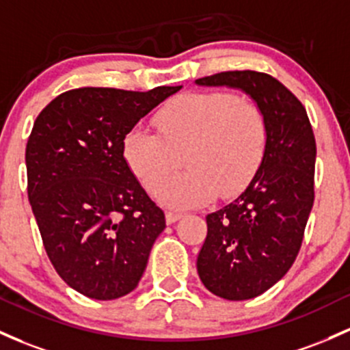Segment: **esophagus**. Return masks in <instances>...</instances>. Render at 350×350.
I'll return each mask as SVG.
<instances>
[{"instance_id": "esophagus-1", "label": "esophagus", "mask_w": 350, "mask_h": 350, "mask_svg": "<svg viewBox=\"0 0 350 350\" xmlns=\"http://www.w3.org/2000/svg\"><path fill=\"white\" fill-rule=\"evenodd\" d=\"M181 216H183V214L174 213V211H167V213H166L167 224H172V222H176V221H178V219H181Z\"/></svg>"}]
</instances>
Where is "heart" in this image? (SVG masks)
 <instances>
[{"label": "heart", "mask_w": 350, "mask_h": 350, "mask_svg": "<svg viewBox=\"0 0 350 350\" xmlns=\"http://www.w3.org/2000/svg\"><path fill=\"white\" fill-rule=\"evenodd\" d=\"M154 124L159 134L143 128L126 134L122 156L149 193L159 191L161 201L178 209L206 204L216 193H239L266 156V113L228 91L176 96L157 111ZM181 155L188 169L168 182Z\"/></svg>", "instance_id": "heart-1"}]
</instances>
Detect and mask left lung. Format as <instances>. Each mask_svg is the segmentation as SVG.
Instances as JSON below:
<instances>
[{
  "label": "left lung",
  "mask_w": 350,
  "mask_h": 350,
  "mask_svg": "<svg viewBox=\"0 0 350 350\" xmlns=\"http://www.w3.org/2000/svg\"><path fill=\"white\" fill-rule=\"evenodd\" d=\"M196 83L243 90L267 118L259 171L231 204L207 214V236L198 256V274L207 291L245 301L281 281L299 254L314 204L316 139L306 107L271 75L224 71Z\"/></svg>",
  "instance_id": "1"
}]
</instances>
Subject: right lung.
I'll list each match as a JSON object with an SVG mask.
<instances>
[{"mask_svg": "<svg viewBox=\"0 0 350 350\" xmlns=\"http://www.w3.org/2000/svg\"><path fill=\"white\" fill-rule=\"evenodd\" d=\"M179 90L79 88L34 121L26 144L29 204L56 272L86 297L113 301L136 289L166 228L163 209L126 163L122 141Z\"/></svg>", "mask_w": 350, "mask_h": 350, "instance_id": "right-lung-1", "label": "right lung"}]
</instances>
